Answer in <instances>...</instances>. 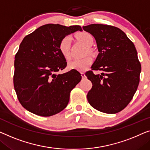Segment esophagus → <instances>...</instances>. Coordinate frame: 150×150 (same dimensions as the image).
Segmentation results:
<instances>
[{
	"label": "esophagus",
	"mask_w": 150,
	"mask_h": 150,
	"mask_svg": "<svg viewBox=\"0 0 150 150\" xmlns=\"http://www.w3.org/2000/svg\"><path fill=\"white\" fill-rule=\"evenodd\" d=\"M81 77H82V79H85L86 78V75H85V73L83 72H81Z\"/></svg>",
	"instance_id": "34e87169"
}]
</instances>
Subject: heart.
<instances>
[{
    "label": "heart",
    "mask_w": 150,
    "mask_h": 150,
    "mask_svg": "<svg viewBox=\"0 0 150 150\" xmlns=\"http://www.w3.org/2000/svg\"><path fill=\"white\" fill-rule=\"evenodd\" d=\"M77 39L80 42H81L85 46L89 47L92 45L93 42V38L90 33L88 32H83L77 33ZM71 38L69 35L64 37L62 38L59 42V48L60 52H61L62 56L65 58L67 60L71 59V52H70V46H71ZM92 63V59L90 57H86L82 59H75L71 61L69 63V68L71 69H76V70L84 71L88 68Z\"/></svg>",
    "instance_id": "1"
}]
</instances>
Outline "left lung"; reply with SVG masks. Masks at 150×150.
Instances as JSON below:
<instances>
[{"mask_svg": "<svg viewBox=\"0 0 150 150\" xmlns=\"http://www.w3.org/2000/svg\"><path fill=\"white\" fill-rule=\"evenodd\" d=\"M95 38L99 54L86 75L92 83L89 104L102 112L115 114L129 104L139 83L141 64L135 45L117 27L91 24L83 27ZM93 70H100L95 75Z\"/></svg>", "mask_w": 150, "mask_h": 150, "instance_id": "1", "label": "left lung"}]
</instances>
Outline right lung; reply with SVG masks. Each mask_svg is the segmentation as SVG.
I'll list each match as a JSON object with an SVG mask.
<instances>
[{
  "label": "right lung",
  "mask_w": 150,
  "mask_h": 150,
  "mask_svg": "<svg viewBox=\"0 0 150 150\" xmlns=\"http://www.w3.org/2000/svg\"><path fill=\"white\" fill-rule=\"evenodd\" d=\"M81 26L46 24L27 35L15 57L13 84L20 104L41 117H50L66 108L70 93L81 79L72 69L57 75L67 62L59 44L62 38Z\"/></svg>",
  "instance_id": "obj_1"
}]
</instances>
